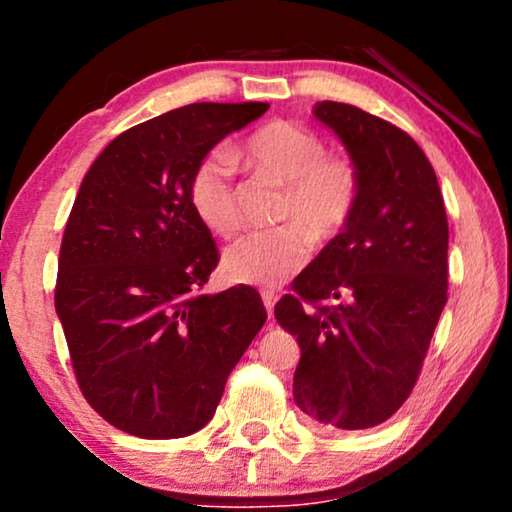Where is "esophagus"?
<instances>
[{
    "mask_svg": "<svg viewBox=\"0 0 512 512\" xmlns=\"http://www.w3.org/2000/svg\"><path fill=\"white\" fill-rule=\"evenodd\" d=\"M261 298H263L265 310H268V317L272 319V312H275V303H277V293L272 291V289H263L261 291Z\"/></svg>",
    "mask_w": 512,
    "mask_h": 512,
    "instance_id": "esophagus-1",
    "label": "esophagus"
}]
</instances>
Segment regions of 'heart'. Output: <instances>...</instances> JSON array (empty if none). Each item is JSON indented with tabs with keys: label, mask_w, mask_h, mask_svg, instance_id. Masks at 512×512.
<instances>
[{
	"label": "heart",
	"mask_w": 512,
	"mask_h": 512,
	"mask_svg": "<svg viewBox=\"0 0 512 512\" xmlns=\"http://www.w3.org/2000/svg\"><path fill=\"white\" fill-rule=\"evenodd\" d=\"M242 158L263 177L284 184L279 221L286 226L244 235L223 254L230 282L275 286L303 268L314 242H331L352 221L361 198L354 160L326 153L317 132L289 121H272L242 144ZM188 200L209 233L230 237L240 228L233 160L209 153L193 170Z\"/></svg>",
	"instance_id": "obj_1"
}]
</instances>
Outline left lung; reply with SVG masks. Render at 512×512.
Returning <instances> with one entry per match:
<instances>
[{
    "mask_svg": "<svg viewBox=\"0 0 512 512\" xmlns=\"http://www.w3.org/2000/svg\"><path fill=\"white\" fill-rule=\"evenodd\" d=\"M314 116L361 174L352 221L293 279L275 317L300 345L293 401L319 426H377L408 401L447 303V214L415 139L342 102Z\"/></svg>",
    "mask_w": 512,
    "mask_h": 512,
    "instance_id": "left-lung-1",
    "label": "left lung"
}]
</instances>
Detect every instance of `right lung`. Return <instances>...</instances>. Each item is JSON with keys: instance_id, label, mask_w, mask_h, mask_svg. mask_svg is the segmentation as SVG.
Segmentation results:
<instances>
[{"instance_id": "1", "label": "right lung", "mask_w": 512, "mask_h": 512, "mask_svg": "<svg viewBox=\"0 0 512 512\" xmlns=\"http://www.w3.org/2000/svg\"><path fill=\"white\" fill-rule=\"evenodd\" d=\"M268 107L172 109L121 132L81 181L60 244L55 312L81 394L130 436L200 431L268 319L251 286L202 293L219 249L188 200L200 160Z\"/></svg>"}]
</instances>
